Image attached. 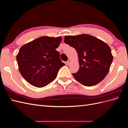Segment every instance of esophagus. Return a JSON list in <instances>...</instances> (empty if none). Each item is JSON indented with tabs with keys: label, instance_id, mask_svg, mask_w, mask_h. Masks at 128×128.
<instances>
[{
	"label": "esophagus",
	"instance_id": "1",
	"mask_svg": "<svg viewBox=\"0 0 128 128\" xmlns=\"http://www.w3.org/2000/svg\"><path fill=\"white\" fill-rule=\"evenodd\" d=\"M71 62H72L71 60H70V59H69V60H68L67 61V64L68 65H69V64H70Z\"/></svg>",
	"mask_w": 128,
	"mask_h": 128
}]
</instances>
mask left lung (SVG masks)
I'll use <instances>...</instances> for the list:
<instances>
[{
  "instance_id": "8db88e82",
  "label": "left lung",
  "mask_w": 128,
  "mask_h": 128,
  "mask_svg": "<svg viewBox=\"0 0 128 128\" xmlns=\"http://www.w3.org/2000/svg\"><path fill=\"white\" fill-rule=\"evenodd\" d=\"M64 42L75 48L78 54L80 68L72 75L80 83L91 86L104 79L113 59L109 46L87 34L66 36Z\"/></svg>"
}]
</instances>
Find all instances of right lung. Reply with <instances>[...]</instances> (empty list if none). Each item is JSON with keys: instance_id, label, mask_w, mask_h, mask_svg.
<instances>
[{"instance_id": "right-lung-1", "label": "right lung", "mask_w": 128, "mask_h": 128, "mask_svg": "<svg viewBox=\"0 0 128 128\" xmlns=\"http://www.w3.org/2000/svg\"><path fill=\"white\" fill-rule=\"evenodd\" d=\"M61 37L43 36L23 45L16 56L22 77L32 86L42 88L52 82L65 64L60 59L57 48Z\"/></svg>"}]
</instances>
